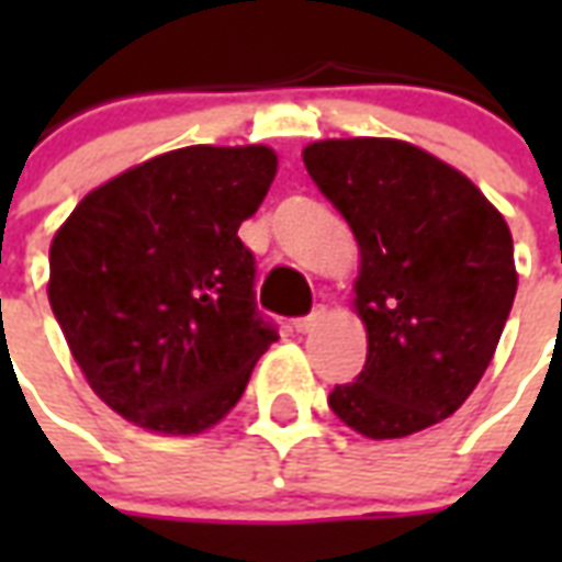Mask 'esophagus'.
Returning a JSON list of instances; mask_svg holds the SVG:
<instances>
[{"label": "esophagus", "mask_w": 562, "mask_h": 562, "mask_svg": "<svg viewBox=\"0 0 562 562\" xmlns=\"http://www.w3.org/2000/svg\"><path fill=\"white\" fill-rule=\"evenodd\" d=\"M325 316H328V310H325V306H316L310 316L297 318V322H294V330H297V334H310V330H316L318 325L325 322Z\"/></svg>", "instance_id": "esophagus-1"}]
</instances>
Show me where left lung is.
Instances as JSON below:
<instances>
[{"instance_id": "obj_1", "label": "left lung", "mask_w": 562, "mask_h": 562, "mask_svg": "<svg viewBox=\"0 0 562 562\" xmlns=\"http://www.w3.org/2000/svg\"><path fill=\"white\" fill-rule=\"evenodd\" d=\"M304 165L349 222L367 364L328 406L370 439L458 413L496 352L518 273L499 210L451 165L391 138L316 140Z\"/></svg>"}]
</instances>
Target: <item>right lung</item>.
I'll return each instance as SVG.
<instances>
[{
  "label": "right lung",
  "instance_id": "1",
  "mask_svg": "<svg viewBox=\"0 0 562 562\" xmlns=\"http://www.w3.org/2000/svg\"><path fill=\"white\" fill-rule=\"evenodd\" d=\"M273 177L277 153L258 144L171 149L92 189L56 232L54 316L90 389L126 422L207 430L280 340L237 237Z\"/></svg>",
  "mask_w": 562,
  "mask_h": 562
}]
</instances>
